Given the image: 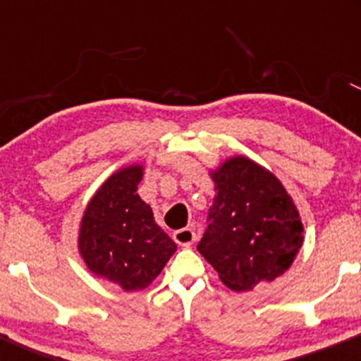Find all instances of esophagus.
Returning <instances> with one entry per match:
<instances>
[{
	"mask_svg": "<svg viewBox=\"0 0 361 361\" xmlns=\"http://www.w3.org/2000/svg\"><path fill=\"white\" fill-rule=\"evenodd\" d=\"M173 238H175L176 244L188 247V246H192L193 241H195V233L192 229H188V227H185V229L176 231V233L173 234Z\"/></svg>",
	"mask_w": 361,
	"mask_h": 361,
	"instance_id": "obj_1",
	"label": "esophagus"
}]
</instances>
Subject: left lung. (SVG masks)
Returning a JSON list of instances; mask_svg holds the SVG:
<instances>
[{
    "label": "left lung",
    "instance_id": "obj_1",
    "mask_svg": "<svg viewBox=\"0 0 361 361\" xmlns=\"http://www.w3.org/2000/svg\"><path fill=\"white\" fill-rule=\"evenodd\" d=\"M209 175L215 197L197 250L234 292L279 279L304 243V224L287 188L246 156L227 157Z\"/></svg>",
    "mask_w": 361,
    "mask_h": 361
}]
</instances>
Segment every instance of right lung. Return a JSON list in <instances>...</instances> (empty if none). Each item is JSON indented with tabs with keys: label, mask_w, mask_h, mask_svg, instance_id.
Returning a JSON list of instances; mask_svg holds the SVG:
<instances>
[{
	"label": "right lung",
	"mask_w": 361,
	"mask_h": 361,
	"mask_svg": "<svg viewBox=\"0 0 361 361\" xmlns=\"http://www.w3.org/2000/svg\"><path fill=\"white\" fill-rule=\"evenodd\" d=\"M142 176V164L111 173L90 198L78 234V250L88 270L126 292L147 288L176 251L139 197Z\"/></svg>",
	"instance_id": "right-lung-1"
}]
</instances>
